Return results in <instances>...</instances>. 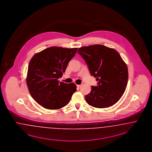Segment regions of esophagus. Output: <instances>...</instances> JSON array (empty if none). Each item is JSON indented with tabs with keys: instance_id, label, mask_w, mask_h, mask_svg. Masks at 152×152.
I'll list each match as a JSON object with an SVG mask.
<instances>
[{
	"instance_id": "1",
	"label": "esophagus",
	"mask_w": 152,
	"mask_h": 152,
	"mask_svg": "<svg viewBox=\"0 0 152 152\" xmlns=\"http://www.w3.org/2000/svg\"><path fill=\"white\" fill-rule=\"evenodd\" d=\"M81 85H77V87L78 88H80L81 87Z\"/></svg>"
}]
</instances>
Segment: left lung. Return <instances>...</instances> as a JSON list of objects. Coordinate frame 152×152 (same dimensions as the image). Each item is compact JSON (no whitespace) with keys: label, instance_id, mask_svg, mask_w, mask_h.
Returning a JSON list of instances; mask_svg holds the SVG:
<instances>
[{"label":"left lung","instance_id":"8db88e82","mask_svg":"<svg viewBox=\"0 0 152 152\" xmlns=\"http://www.w3.org/2000/svg\"><path fill=\"white\" fill-rule=\"evenodd\" d=\"M77 53L88 64L91 76L98 81L85 96L86 102L97 108H106L115 104L122 97L127 85L126 63L115 49L102 45L79 48Z\"/></svg>","mask_w":152,"mask_h":152}]
</instances>
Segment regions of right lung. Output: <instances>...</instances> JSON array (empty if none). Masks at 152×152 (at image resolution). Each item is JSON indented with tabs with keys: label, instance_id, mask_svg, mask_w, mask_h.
<instances>
[{
	"label": "right lung",
	"instance_id": "1",
	"mask_svg": "<svg viewBox=\"0 0 152 152\" xmlns=\"http://www.w3.org/2000/svg\"><path fill=\"white\" fill-rule=\"evenodd\" d=\"M78 48L53 46L36 53L31 59L26 84L31 96L43 107L59 109L69 103L77 86L58 80L66 71Z\"/></svg>",
	"mask_w": 152,
	"mask_h": 152
}]
</instances>
